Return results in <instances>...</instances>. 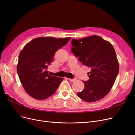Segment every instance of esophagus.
I'll return each mask as SVG.
<instances>
[{"instance_id":"34e87169","label":"esophagus","mask_w":135,"mask_h":135,"mask_svg":"<svg viewBox=\"0 0 135 135\" xmlns=\"http://www.w3.org/2000/svg\"><path fill=\"white\" fill-rule=\"evenodd\" d=\"M69 80L70 81H71V82H74V81H75V80H76V79L75 78H74V79H69Z\"/></svg>"}]
</instances>
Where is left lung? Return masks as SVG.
<instances>
[{
    "instance_id": "1",
    "label": "left lung",
    "mask_w": 135,
    "mask_h": 135,
    "mask_svg": "<svg viewBox=\"0 0 135 135\" xmlns=\"http://www.w3.org/2000/svg\"><path fill=\"white\" fill-rule=\"evenodd\" d=\"M72 52L80 62L89 67V79L83 81L84 89L77 95L83 101L94 102L107 95L118 74L119 66L115 50L109 42L93 35L82 39H73Z\"/></svg>"
}]
</instances>
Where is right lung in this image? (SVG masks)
Listing matches in <instances>:
<instances>
[{
    "mask_svg": "<svg viewBox=\"0 0 135 135\" xmlns=\"http://www.w3.org/2000/svg\"><path fill=\"white\" fill-rule=\"evenodd\" d=\"M71 39L39 37L27 43L18 56L17 72L26 91L36 100H45L57 89L63 78L51 76L47 68L52 62L56 52Z\"/></svg>",
    "mask_w": 135,
    "mask_h": 135,
    "instance_id": "obj_1",
    "label": "right lung"
}]
</instances>
